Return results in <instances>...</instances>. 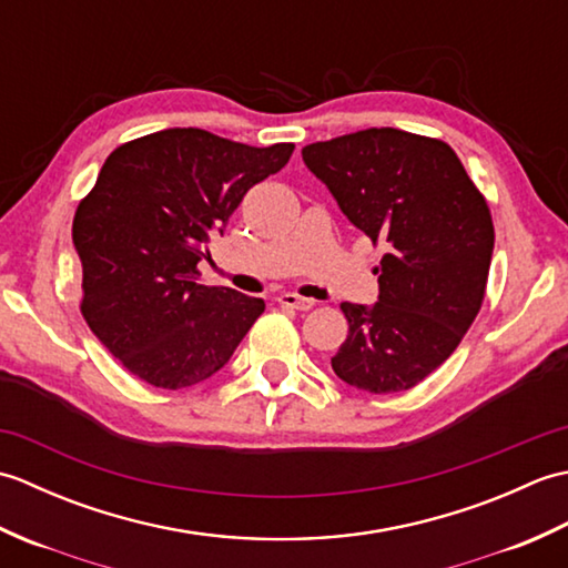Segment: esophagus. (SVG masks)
Returning <instances> with one entry per match:
<instances>
[{"mask_svg":"<svg viewBox=\"0 0 568 568\" xmlns=\"http://www.w3.org/2000/svg\"><path fill=\"white\" fill-rule=\"evenodd\" d=\"M277 303H281L283 307H291V310H297V312H307L310 307H315V300L310 297H300L295 293H285L277 297Z\"/></svg>","mask_w":568,"mask_h":568,"instance_id":"obj_1","label":"esophagus"}]
</instances>
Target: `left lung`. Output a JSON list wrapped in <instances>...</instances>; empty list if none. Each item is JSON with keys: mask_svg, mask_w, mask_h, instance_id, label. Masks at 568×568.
<instances>
[{"mask_svg": "<svg viewBox=\"0 0 568 568\" xmlns=\"http://www.w3.org/2000/svg\"><path fill=\"white\" fill-rule=\"evenodd\" d=\"M303 161L373 246V307L342 303L348 334L332 368L366 393L415 388L449 358L486 297L493 216L449 143L364 129L310 143Z\"/></svg>", "mask_w": 568, "mask_h": 568, "instance_id": "left-lung-1", "label": "left lung"}]
</instances>
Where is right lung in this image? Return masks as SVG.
<instances>
[{"label":"right lung","mask_w":568,"mask_h":568,"mask_svg":"<svg viewBox=\"0 0 568 568\" xmlns=\"http://www.w3.org/2000/svg\"><path fill=\"white\" fill-rule=\"evenodd\" d=\"M295 143L256 149L204 129H163L110 153L72 220L80 312L122 366L153 388L214 376L265 303L200 285L197 263L246 192L291 161Z\"/></svg>","instance_id":"add662e5"}]
</instances>
